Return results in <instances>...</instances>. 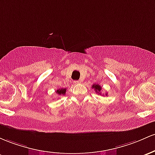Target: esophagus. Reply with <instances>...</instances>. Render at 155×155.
<instances>
[{"label": "esophagus", "mask_w": 155, "mask_h": 155, "mask_svg": "<svg viewBox=\"0 0 155 155\" xmlns=\"http://www.w3.org/2000/svg\"><path fill=\"white\" fill-rule=\"evenodd\" d=\"M81 83V81H74V83H75V84H79V83Z\"/></svg>", "instance_id": "1"}]
</instances>
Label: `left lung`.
<instances>
[{"mask_svg":"<svg viewBox=\"0 0 155 155\" xmlns=\"http://www.w3.org/2000/svg\"><path fill=\"white\" fill-rule=\"evenodd\" d=\"M92 88H94V89L95 90V91H96V92L97 94H101V90H102V87H101L100 85H98V84H94L93 86H92V87H91ZM105 95H107V94H106Z\"/></svg>","mask_w":155,"mask_h":155,"instance_id":"1","label":"left lung"}]
</instances>
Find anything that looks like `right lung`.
Returning <instances> with one entry per match:
<instances>
[{
    "mask_svg": "<svg viewBox=\"0 0 155 155\" xmlns=\"http://www.w3.org/2000/svg\"><path fill=\"white\" fill-rule=\"evenodd\" d=\"M66 91H67V88H59L55 92L58 95H65Z\"/></svg>",
    "mask_w": 155,
    "mask_h": 155,
    "instance_id": "right-lung-1",
    "label": "right lung"
}]
</instances>
